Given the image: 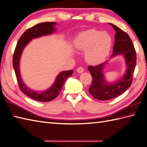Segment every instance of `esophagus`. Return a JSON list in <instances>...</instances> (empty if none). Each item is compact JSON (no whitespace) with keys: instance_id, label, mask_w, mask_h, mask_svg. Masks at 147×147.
I'll list each match as a JSON object with an SVG mask.
<instances>
[{"instance_id":"esophagus-1","label":"esophagus","mask_w":147,"mask_h":147,"mask_svg":"<svg viewBox=\"0 0 147 147\" xmlns=\"http://www.w3.org/2000/svg\"><path fill=\"white\" fill-rule=\"evenodd\" d=\"M84 71V68L82 67H78V69H77V72H78V73H83Z\"/></svg>"}]
</instances>
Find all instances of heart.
<instances>
[{"mask_svg":"<svg viewBox=\"0 0 147 147\" xmlns=\"http://www.w3.org/2000/svg\"><path fill=\"white\" fill-rule=\"evenodd\" d=\"M111 44L112 39L108 33L95 29L81 33L74 40L75 48L86 51L85 58L92 64L103 62L110 53Z\"/></svg>","mask_w":147,"mask_h":147,"instance_id":"1","label":"heart"}]
</instances>
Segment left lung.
Masks as SVG:
<instances>
[{"instance_id":"1","label":"left lung","mask_w":147,"mask_h":147,"mask_svg":"<svg viewBox=\"0 0 147 147\" xmlns=\"http://www.w3.org/2000/svg\"><path fill=\"white\" fill-rule=\"evenodd\" d=\"M110 24L116 30L113 52L111 57L119 54L124 55L127 62V73L120 80L115 83L109 84L106 82L103 71L106 63L96 66H89L92 76V83L89 88L91 95L96 100L107 101L120 96L130 87L133 81V74L136 63V51L129 36L123 30L113 24Z\"/></svg>"}]
</instances>
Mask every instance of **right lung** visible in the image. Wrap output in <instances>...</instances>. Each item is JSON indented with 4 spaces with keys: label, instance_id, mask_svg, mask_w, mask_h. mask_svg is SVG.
Wrapping results in <instances>:
<instances>
[{
    "label": "right lung",
    "instance_id": "obj_1",
    "mask_svg": "<svg viewBox=\"0 0 147 147\" xmlns=\"http://www.w3.org/2000/svg\"><path fill=\"white\" fill-rule=\"evenodd\" d=\"M55 24L56 23L54 22H41L27 29L20 36L16 45L14 53H13L12 64L20 90L27 96L36 101L47 102L55 99L60 93L67 78L71 76L73 73V70L61 72L56 78L55 83L51 88L43 92H37L30 90L23 83L21 77H20L19 72V60L23 49L32 39L50 34L55 31V28H54L53 27Z\"/></svg>",
    "mask_w": 147,
    "mask_h": 147
}]
</instances>
